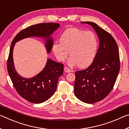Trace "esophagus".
<instances>
[{
    "label": "esophagus",
    "mask_w": 129,
    "mask_h": 129,
    "mask_svg": "<svg viewBox=\"0 0 129 129\" xmlns=\"http://www.w3.org/2000/svg\"><path fill=\"white\" fill-rule=\"evenodd\" d=\"M64 71L65 72H67V73H69V72H72L71 70L69 68H68V67H65L64 68Z\"/></svg>",
    "instance_id": "34e87169"
}]
</instances>
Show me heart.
<instances>
[{"instance_id": "b5f03b06", "label": "heart", "mask_w": 129, "mask_h": 129, "mask_svg": "<svg viewBox=\"0 0 129 129\" xmlns=\"http://www.w3.org/2000/svg\"><path fill=\"white\" fill-rule=\"evenodd\" d=\"M98 47L99 40L93 32L71 28L63 32L60 43L53 44L52 51L60 61L67 59L69 52V65H77L80 68H86L93 62Z\"/></svg>"}]
</instances>
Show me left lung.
<instances>
[{
    "label": "left lung",
    "mask_w": 129,
    "mask_h": 129,
    "mask_svg": "<svg viewBox=\"0 0 129 129\" xmlns=\"http://www.w3.org/2000/svg\"><path fill=\"white\" fill-rule=\"evenodd\" d=\"M97 32L100 45L93 62L88 68L75 72V95L80 101L94 104L105 99L114 87L120 69L118 47L111 35L90 21Z\"/></svg>",
    "instance_id": "obj_1"
}]
</instances>
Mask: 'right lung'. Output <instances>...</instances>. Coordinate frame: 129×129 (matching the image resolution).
Returning a JSON list of instances; mask_svg holds the SVG:
<instances>
[{
	"mask_svg": "<svg viewBox=\"0 0 129 129\" xmlns=\"http://www.w3.org/2000/svg\"><path fill=\"white\" fill-rule=\"evenodd\" d=\"M60 27L58 23H40L29 26L17 34L11 43L7 60V71L17 92L23 99L32 103H42L50 99L56 91L58 78L63 74L62 63L48 59L44 69L38 75L30 78H24L15 71L13 62V49L15 43L29 37L45 39V46L47 52H51L53 40L51 38L54 30Z\"/></svg>",
	"mask_w": 129,
	"mask_h": 129,
	"instance_id": "obj_1",
	"label": "right lung"
}]
</instances>
